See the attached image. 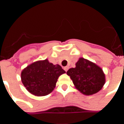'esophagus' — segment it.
Segmentation results:
<instances>
[{
  "instance_id": "obj_1",
  "label": "esophagus",
  "mask_w": 124,
  "mask_h": 124,
  "mask_svg": "<svg viewBox=\"0 0 124 124\" xmlns=\"http://www.w3.org/2000/svg\"><path fill=\"white\" fill-rule=\"evenodd\" d=\"M68 68H69V67H68V66H65V67L64 68V70L66 72H67L68 70Z\"/></svg>"
}]
</instances>
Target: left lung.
I'll return each instance as SVG.
<instances>
[{
  "label": "left lung",
  "mask_w": 124,
  "mask_h": 124,
  "mask_svg": "<svg viewBox=\"0 0 124 124\" xmlns=\"http://www.w3.org/2000/svg\"><path fill=\"white\" fill-rule=\"evenodd\" d=\"M78 90L86 96L98 92L106 82V76L101 68L84 58H80L76 67L66 72Z\"/></svg>",
  "instance_id": "8db88e82"
}]
</instances>
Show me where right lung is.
<instances>
[{"label": "right lung", "mask_w": 124, "mask_h": 124, "mask_svg": "<svg viewBox=\"0 0 124 124\" xmlns=\"http://www.w3.org/2000/svg\"><path fill=\"white\" fill-rule=\"evenodd\" d=\"M64 73L60 65L53 64L48 59L38 60L23 69L21 80L32 95L44 96L54 90L59 76Z\"/></svg>", "instance_id": "right-lung-1"}]
</instances>
